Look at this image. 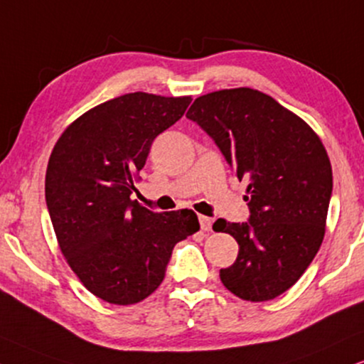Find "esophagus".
Wrapping results in <instances>:
<instances>
[{
	"label": "esophagus",
	"instance_id": "esophagus-1",
	"mask_svg": "<svg viewBox=\"0 0 364 364\" xmlns=\"http://www.w3.org/2000/svg\"><path fill=\"white\" fill-rule=\"evenodd\" d=\"M200 227H201V230H203V232H210L211 230V223H213V220L211 218H208V216H203V215H200Z\"/></svg>",
	"mask_w": 364,
	"mask_h": 364
}]
</instances>
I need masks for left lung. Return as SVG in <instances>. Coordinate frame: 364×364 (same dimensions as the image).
Returning a JSON list of instances; mask_svg holds the SVG:
<instances>
[{
  "label": "left lung",
  "mask_w": 364,
  "mask_h": 364,
  "mask_svg": "<svg viewBox=\"0 0 364 364\" xmlns=\"http://www.w3.org/2000/svg\"><path fill=\"white\" fill-rule=\"evenodd\" d=\"M186 117L247 181L250 222L213 225L238 243L237 260L220 279L243 301L275 299L301 279L323 243L333 191L323 141L297 114L248 87L200 95Z\"/></svg>",
  "instance_id": "left-lung-1"
}]
</instances>
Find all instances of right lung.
Listing matches in <instances>:
<instances>
[{
  "label": "right lung",
  "mask_w": 364,
  "mask_h": 364,
  "mask_svg": "<svg viewBox=\"0 0 364 364\" xmlns=\"http://www.w3.org/2000/svg\"><path fill=\"white\" fill-rule=\"evenodd\" d=\"M191 95L132 92L77 117L50 154L45 198L67 264L89 292L131 306L164 279L173 247L200 230L193 210L154 213L131 200L151 144Z\"/></svg>",
  "instance_id": "1"
}]
</instances>
